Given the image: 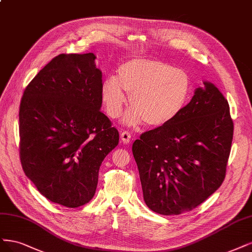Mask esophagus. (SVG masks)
Here are the masks:
<instances>
[{"label":"esophagus","mask_w":252,"mask_h":252,"mask_svg":"<svg viewBox=\"0 0 252 252\" xmlns=\"http://www.w3.org/2000/svg\"><path fill=\"white\" fill-rule=\"evenodd\" d=\"M121 140L124 144H129L130 141H131V134H130L129 131H121Z\"/></svg>","instance_id":"1"}]
</instances>
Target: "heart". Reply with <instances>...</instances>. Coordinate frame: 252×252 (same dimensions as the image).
Masks as SVG:
<instances>
[{"label": "heart", "mask_w": 252, "mask_h": 252, "mask_svg": "<svg viewBox=\"0 0 252 252\" xmlns=\"http://www.w3.org/2000/svg\"><path fill=\"white\" fill-rule=\"evenodd\" d=\"M192 89L190 76L184 70L158 59H132L119 67L117 78L103 81L101 94L109 118L122 115L125 92L132 109L126 117L127 124L144 121L148 127H161L181 114Z\"/></svg>", "instance_id": "obj_1"}]
</instances>
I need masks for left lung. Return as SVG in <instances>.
Instances as JSON below:
<instances>
[{"label": "left lung", "mask_w": 252, "mask_h": 252, "mask_svg": "<svg viewBox=\"0 0 252 252\" xmlns=\"http://www.w3.org/2000/svg\"><path fill=\"white\" fill-rule=\"evenodd\" d=\"M232 136L227 100L204 82L175 120L132 145L147 206L169 216L204 202L226 175Z\"/></svg>", "instance_id": "left-lung-1"}]
</instances>
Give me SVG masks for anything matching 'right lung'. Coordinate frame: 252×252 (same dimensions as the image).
Listing matches in <instances>:
<instances>
[{
    "mask_svg": "<svg viewBox=\"0 0 252 252\" xmlns=\"http://www.w3.org/2000/svg\"><path fill=\"white\" fill-rule=\"evenodd\" d=\"M93 53L59 54L26 86L20 158L38 192L66 207L89 203L119 131L100 110L102 73Z\"/></svg>",
    "mask_w": 252,
    "mask_h": 252,
    "instance_id": "1",
    "label": "right lung"
}]
</instances>
